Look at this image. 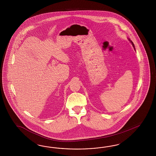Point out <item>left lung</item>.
I'll use <instances>...</instances> for the list:
<instances>
[{
  "label": "left lung",
  "mask_w": 156,
  "mask_h": 156,
  "mask_svg": "<svg viewBox=\"0 0 156 156\" xmlns=\"http://www.w3.org/2000/svg\"><path fill=\"white\" fill-rule=\"evenodd\" d=\"M128 40H129V41H130V43H132V44L133 47H134V50H135V47H134V43H133L132 41H131V40H130V39H129V38H128Z\"/></svg>",
  "instance_id": "8db88e82"
}]
</instances>
